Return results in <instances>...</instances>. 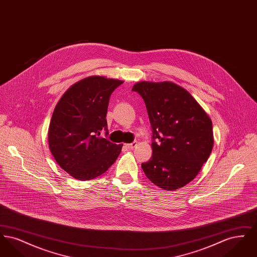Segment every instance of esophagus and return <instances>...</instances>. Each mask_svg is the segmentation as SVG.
<instances>
[{
	"label": "esophagus",
	"instance_id": "esophagus-1",
	"mask_svg": "<svg viewBox=\"0 0 257 257\" xmlns=\"http://www.w3.org/2000/svg\"><path fill=\"white\" fill-rule=\"evenodd\" d=\"M137 145H138V143H137V142H134V143H132V144H126V145H125V147H126V148H128V149H132V148H134Z\"/></svg>",
	"mask_w": 257,
	"mask_h": 257
}]
</instances>
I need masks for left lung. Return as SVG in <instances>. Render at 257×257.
<instances>
[{"mask_svg":"<svg viewBox=\"0 0 257 257\" xmlns=\"http://www.w3.org/2000/svg\"><path fill=\"white\" fill-rule=\"evenodd\" d=\"M152 127V157L142 164L147 178L167 191L195 179L214 146L212 121L182 86L172 82H139Z\"/></svg>","mask_w":257,"mask_h":257,"instance_id":"8db88e82","label":"left lung"}]
</instances>
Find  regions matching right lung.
<instances>
[{
  "label": "right lung",
  "mask_w": 257,
  "mask_h": 257,
  "mask_svg": "<svg viewBox=\"0 0 257 257\" xmlns=\"http://www.w3.org/2000/svg\"><path fill=\"white\" fill-rule=\"evenodd\" d=\"M122 83L103 76L87 77L70 86L54 110L48 130L50 151L61 169L75 179L100 176L121 151L122 145L110 143L100 133L108 131L110 94Z\"/></svg>",
  "instance_id": "obj_1"
}]
</instances>
